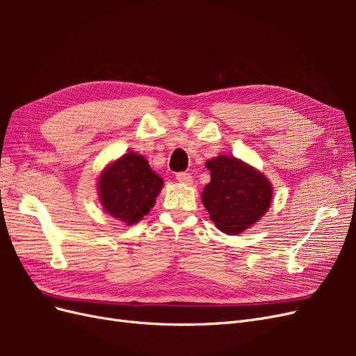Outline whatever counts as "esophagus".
<instances>
[{
    "label": "esophagus",
    "mask_w": 356,
    "mask_h": 356,
    "mask_svg": "<svg viewBox=\"0 0 356 356\" xmlns=\"http://www.w3.org/2000/svg\"><path fill=\"white\" fill-rule=\"evenodd\" d=\"M177 179H178V182H181V184H184V186L193 184V177L190 174H187V172H181V174H177Z\"/></svg>",
    "instance_id": "1"
}]
</instances>
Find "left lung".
<instances>
[{
	"label": "left lung",
	"mask_w": 356,
	"mask_h": 356,
	"mask_svg": "<svg viewBox=\"0 0 356 356\" xmlns=\"http://www.w3.org/2000/svg\"><path fill=\"white\" fill-rule=\"evenodd\" d=\"M209 184L202 203L217 229L236 236L250 229L270 208L273 186L268 178L234 156L220 154L207 161Z\"/></svg>",
	"instance_id": "obj_1"
}]
</instances>
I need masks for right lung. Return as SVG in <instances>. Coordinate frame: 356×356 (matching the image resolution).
Instances as JSON below:
<instances>
[{"instance_id": "1", "label": "right lung", "mask_w": 356, "mask_h": 356, "mask_svg": "<svg viewBox=\"0 0 356 356\" xmlns=\"http://www.w3.org/2000/svg\"><path fill=\"white\" fill-rule=\"evenodd\" d=\"M163 178L149 168L143 154L124 153L106 165L98 178L102 209L127 225L141 221L154 207Z\"/></svg>"}]
</instances>
